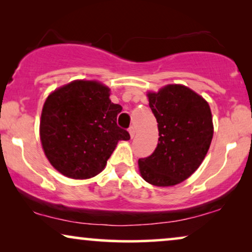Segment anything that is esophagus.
Masks as SVG:
<instances>
[{"label":"esophagus","instance_id":"1","mask_svg":"<svg viewBox=\"0 0 252 252\" xmlns=\"http://www.w3.org/2000/svg\"><path fill=\"white\" fill-rule=\"evenodd\" d=\"M128 132H129L130 137H134V135H135V127L130 126L129 128H128Z\"/></svg>","mask_w":252,"mask_h":252}]
</instances>
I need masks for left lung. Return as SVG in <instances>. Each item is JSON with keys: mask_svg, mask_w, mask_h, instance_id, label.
<instances>
[{"mask_svg": "<svg viewBox=\"0 0 252 252\" xmlns=\"http://www.w3.org/2000/svg\"><path fill=\"white\" fill-rule=\"evenodd\" d=\"M148 98L159 137L154 153L139 159L140 173L158 187L178 185L197 170L208 153L213 136L211 110L202 96L181 85L149 93Z\"/></svg>", "mask_w": 252, "mask_h": 252, "instance_id": "obj_1", "label": "left lung"}]
</instances>
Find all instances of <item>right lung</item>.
<instances>
[{
	"mask_svg": "<svg viewBox=\"0 0 252 252\" xmlns=\"http://www.w3.org/2000/svg\"><path fill=\"white\" fill-rule=\"evenodd\" d=\"M110 89L96 81L77 80L58 88L44 102L40 139L50 164L72 179L95 177L120 140L129 133L117 125L122 106Z\"/></svg>",
	"mask_w": 252,
	"mask_h": 252,
	"instance_id": "add662e5",
	"label": "right lung"
}]
</instances>
